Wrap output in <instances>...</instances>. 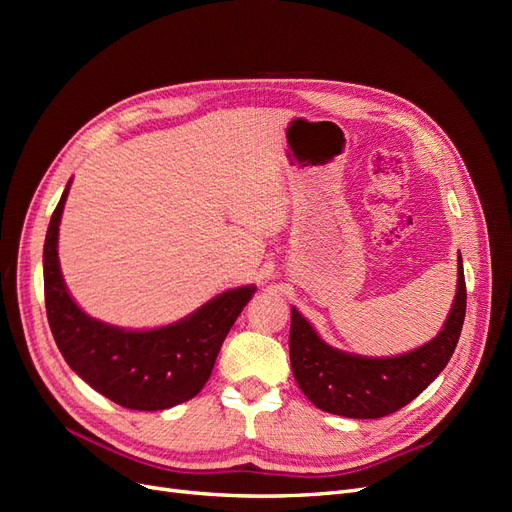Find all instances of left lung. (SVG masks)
Here are the masks:
<instances>
[{"label":"left lung","instance_id":"obj_1","mask_svg":"<svg viewBox=\"0 0 512 512\" xmlns=\"http://www.w3.org/2000/svg\"><path fill=\"white\" fill-rule=\"evenodd\" d=\"M466 318V277L459 256L457 294L442 331L425 346L371 359L331 348L299 312L290 316V365L305 397L324 412L380 418L408 406L451 361Z\"/></svg>","mask_w":512,"mask_h":512}]
</instances>
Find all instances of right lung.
I'll use <instances>...</instances> for the list:
<instances>
[{"instance_id": "add662e5", "label": "right lung", "mask_w": 512, "mask_h": 512, "mask_svg": "<svg viewBox=\"0 0 512 512\" xmlns=\"http://www.w3.org/2000/svg\"><path fill=\"white\" fill-rule=\"evenodd\" d=\"M70 183L51 215L44 239V303L55 344L91 389L130 410L173 408L200 393L224 339L256 286L213 297L196 312L149 331H126L87 316L74 303L59 269L57 237Z\"/></svg>"}]
</instances>
